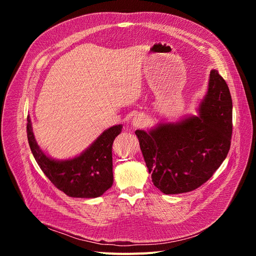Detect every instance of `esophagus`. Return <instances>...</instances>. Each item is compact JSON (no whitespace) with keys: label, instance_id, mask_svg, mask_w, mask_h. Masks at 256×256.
I'll use <instances>...</instances> for the list:
<instances>
[{"label":"esophagus","instance_id":"34e87169","mask_svg":"<svg viewBox=\"0 0 256 256\" xmlns=\"http://www.w3.org/2000/svg\"><path fill=\"white\" fill-rule=\"evenodd\" d=\"M147 122H148V120H147L145 114H136L134 118L131 120V125H132L134 128H144Z\"/></svg>","mask_w":256,"mask_h":256}]
</instances>
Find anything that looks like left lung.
Returning <instances> with one entry per match:
<instances>
[{
  "label": "left lung",
  "mask_w": 256,
  "mask_h": 256,
  "mask_svg": "<svg viewBox=\"0 0 256 256\" xmlns=\"http://www.w3.org/2000/svg\"><path fill=\"white\" fill-rule=\"evenodd\" d=\"M198 116L161 122L136 134L154 184L164 194L196 190L226 158L233 130V102L226 82L212 69Z\"/></svg>",
  "instance_id": "1"
}]
</instances>
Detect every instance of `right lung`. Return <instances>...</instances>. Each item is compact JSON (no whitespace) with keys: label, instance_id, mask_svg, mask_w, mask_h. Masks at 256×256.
<instances>
[{"label":"right lung","instance_id":"right-lung-1","mask_svg":"<svg viewBox=\"0 0 256 256\" xmlns=\"http://www.w3.org/2000/svg\"><path fill=\"white\" fill-rule=\"evenodd\" d=\"M116 125L100 134L81 154L68 160L48 157L38 146L28 116L26 132L30 148L44 174L58 189L72 198H94L102 196L113 184L112 145L122 132Z\"/></svg>","mask_w":256,"mask_h":256}]
</instances>
